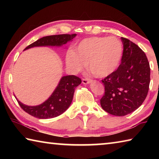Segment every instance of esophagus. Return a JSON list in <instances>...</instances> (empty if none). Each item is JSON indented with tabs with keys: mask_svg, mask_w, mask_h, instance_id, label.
I'll use <instances>...</instances> for the list:
<instances>
[{
	"mask_svg": "<svg viewBox=\"0 0 159 159\" xmlns=\"http://www.w3.org/2000/svg\"><path fill=\"white\" fill-rule=\"evenodd\" d=\"M91 82V80L90 79H83L82 80V83L83 84H88V83H90Z\"/></svg>",
	"mask_w": 159,
	"mask_h": 159,
	"instance_id": "esophagus-1",
	"label": "esophagus"
}]
</instances>
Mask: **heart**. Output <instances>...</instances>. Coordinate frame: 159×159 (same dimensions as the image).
Returning <instances> with one entry per match:
<instances>
[{
	"mask_svg": "<svg viewBox=\"0 0 159 159\" xmlns=\"http://www.w3.org/2000/svg\"><path fill=\"white\" fill-rule=\"evenodd\" d=\"M122 55L123 45L117 38L91 37L82 40L74 51H67L65 61L73 73L83 71L87 64L93 76L103 78L116 70Z\"/></svg>",
	"mask_w": 159,
	"mask_h": 159,
	"instance_id": "obj_1",
	"label": "heart"
}]
</instances>
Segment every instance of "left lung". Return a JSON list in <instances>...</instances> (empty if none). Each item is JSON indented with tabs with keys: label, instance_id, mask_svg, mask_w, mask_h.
I'll use <instances>...</instances> for the list:
<instances>
[{
	"label": "left lung",
	"instance_id": "8db88e82",
	"mask_svg": "<svg viewBox=\"0 0 159 159\" xmlns=\"http://www.w3.org/2000/svg\"><path fill=\"white\" fill-rule=\"evenodd\" d=\"M120 39L123 45L121 63L102 80L104 94L100 99L104 111L118 116L130 114L142 105L150 83V66L145 53L130 40Z\"/></svg>",
	"mask_w": 159,
	"mask_h": 159
}]
</instances>
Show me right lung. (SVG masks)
Listing matches in <instances>:
<instances>
[{
	"label": "right lung",
	"mask_w": 159,
	"mask_h": 159,
	"mask_svg": "<svg viewBox=\"0 0 159 159\" xmlns=\"http://www.w3.org/2000/svg\"><path fill=\"white\" fill-rule=\"evenodd\" d=\"M76 34H60L43 37L29 45L25 50L39 46H61L72 41ZM81 83V79L74 75L61 77L57 88L52 95L43 103L37 106H27L17 99L19 104L24 111L33 116L47 119L57 117L66 111L73 99L74 90Z\"/></svg>",
	"instance_id": "1"
}]
</instances>
